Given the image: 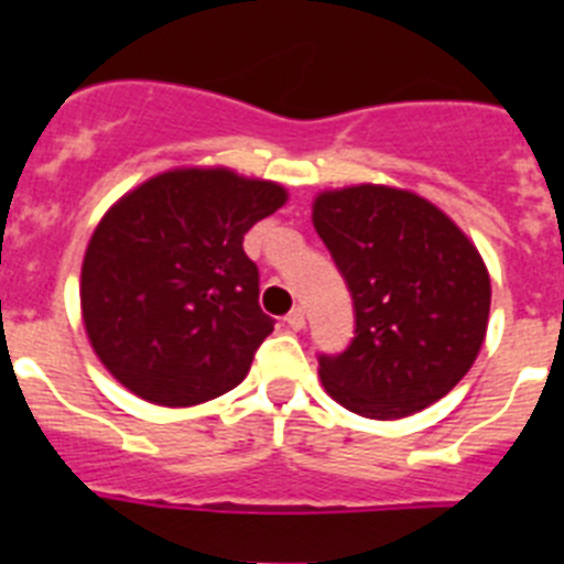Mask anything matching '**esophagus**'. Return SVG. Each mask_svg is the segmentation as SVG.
<instances>
[{"label":"esophagus","mask_w":564,"mask_h":564,"mask_svg":"<svg viewBox=\"0 0 564 564\" xmlns=\"http://www.w3.org/2000/svg\"><path fill=\"white\" fill-rule=\"evenodd\" d=\"M285 322L291 330H302V327H305V311H302V307H293V311L285 316Z\"/></svg>","instance_id":"1"}]
</instances>
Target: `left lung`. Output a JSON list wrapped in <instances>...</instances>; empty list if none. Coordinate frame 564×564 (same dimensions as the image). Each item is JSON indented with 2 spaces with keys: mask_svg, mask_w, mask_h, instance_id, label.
Masks as SVG:
<instances>
[{
  "mask_svg": "<svg viewBox=\"0 0 564 564\" xmlns=\"http://www.w3.org/2000/svg\"><path fill=\"white\" fill-rule=\"evenodd\" d=\"M313 226L356 307L350 347L318 356L327 395L356 415L398 421L455 390L491 307L471 239L430 200L372 183L318 194Z\"/></svg>",
  "mask_w": 564,
  "mask_h": 564,
  "instance_id": "obj_1",
  "label": "left lung"
}]
</instances>
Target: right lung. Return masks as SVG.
<instances>
[{
    "label": "right lung",
    "mask_w": 564,
    "mask_h": 564,
    "mask_svg": "<svg viewBox=\"0 0 564 564\" xmlns=\"http://www.w3.org/2000/svg\"><path fill=\"white\" fill-rule=\"evenodd\" d=\"M285 200L279 183L231 169H172L104 214L84 253L82 316L129 392L194 406L248 376L273 318L242 237Z\"/></svg>",
    "instance_id": "obj_1"
}]
</instances>
